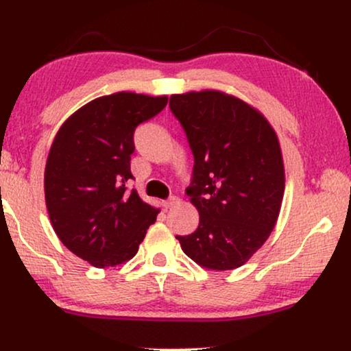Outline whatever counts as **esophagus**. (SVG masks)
<instances>
[{"mask_svg": "<svg viewBox=\"0 0 351 351\" xmlns=\"http://www.w3.org/2000/svg\"><path fill=\"white\" fill-rule=\"evenodd\" d=\"M177 203H179V198H177V196H171V198L162 201V206H165L166 209H169V208H172V206H176Z\"/></svg>", "mask_w": 351, "mask_h": 351, "instance_id": "esophagus-1", "label": "esophagus"}]
</instances>
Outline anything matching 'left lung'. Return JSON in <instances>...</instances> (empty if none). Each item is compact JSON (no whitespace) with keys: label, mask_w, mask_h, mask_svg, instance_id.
<instances>
[{"label":"left lung","mask_w":351,"mask_h":351,"mask_svg":"<svg viewBox=\"0 0 351 351\" xmlns=\"http://www.w3.org/2000/svg\"><path fill=\"white\" fill-rule=\"evenodd\" d=\"M169 108L195 165L185 193L199 213L182 251L210 270H233L263 246L285 195V166L273 128L257 110L219 90L177 94Z\"/></svg>","instance_id":"1"}]
</instances>
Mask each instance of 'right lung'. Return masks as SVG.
Here are the masks:
<instances>
[{
	"mask_svg": "<svg viewBox=\"0 0 351 351\" xmlns=\"http://www.w3.org/2000/svg\"><path fill=\"white\" fill-rule=\"evenodd\" d=\"M167 97L117 93L84 105L52 142L45 171L47 213L75 256L105 268L132 258L158 209L136 190L131 155L138 124L156 117Z\"/></svg>",
	"mask_w": 351,
	"mask_h": 351,
	"instance_id": "1",
	"label": "right lung"
}]
</instances>
